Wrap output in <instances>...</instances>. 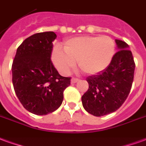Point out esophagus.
Wrapping results in <instances>:
<instances>
[{"label": "esophagus", "instance_id": "34e87169", "mask_svg": "<svg viewBox=\"0 0 146 146\" xmlns=\"http://www.w3.org/2000/svg\"><path fill=\"white\" fill-rule=\"evenodd\" d=\"M79 81L78 78H72V79H71V83L72 84H74V83H76Z\"/></svg>", "mask_w": 146, "mask_h": 146}]
</instances>
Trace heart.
<instances>
[{"label": "heart", "instance_id": "obj_1", "mask_svg": "<svg viewBox=\"0 0 146 146\" xmlns=\"http://www.w3.org/2000/svg\"><path fill=\"white\" fill-rule=\"evenodd\" d=\"M114 41L107 36H85L67 40L64 50L55 46L52 61L63 74H68L77 61L79 68L92 75L103 72L109 66L115 54Z\"/></svg>", "mask_w": 146, "mask_h": 146}]
</instances>
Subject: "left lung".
I'll return each mask as SVG.
<instances>
[{"mask_svg": "<svg viewBox=\"0 0 146 146\" xmlns=\"http://www.w3.org/2000/svg\"><path fill=\"white\" fill-rule=\"evenodd\" d=\"M118 51L103 72L86 78L89 89L82 96L84 109L96 117L107 115L119 109L129 94L135 64L129 46L115 40Z\"/></svg>", "mask_w": 146, "mask_h": 146, "instance_id": "left-lung-1", "label": "left lung"}]
</instances>
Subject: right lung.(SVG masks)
Returning a JSON list of instances; mask_svg holds the SVG:
<instances>
[{"mask_svg": "<svg viewBox=\"0 0 146 146\" xmlns=\"http://www.w3.org/2000/svg\"><path fill=\"white\" fill-rule=\"evenodd\" d=\"M54 32L36 33L17 49L13 60L12 83L22 106L36 115H46L61 105L70 78L61 76L51 62Z\"/></svg>", "mask_w": 146, "mask_h": 146, "instance_id": "obj_1", "label": "right lung"}]
</instances>
